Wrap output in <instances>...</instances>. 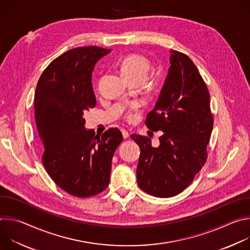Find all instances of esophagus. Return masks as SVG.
<instances>
[{
  "label": "esophagus",
  "instance_id": "1",
  "mask_svg": "<svg viewBox=\"0 0 250 250\" xmlns=\"http://www.w3.org/2000/svg\"><path fill=\"white\" fill-rule=\"evenodd\" d=\"M122 133H123V137L125 139V138H128V136H129V133H128V131L127 130H125V129H124V128H122Z\"/></svg>",
  "mask_w": 250,
  "mask_h": 250
}]
</instances>
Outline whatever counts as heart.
<instances>
[{"instance_id":"heart-1","label":"heart","mask_w":250,"mask_h":250,"mask_svg":"<svg viewBox=\"0 0 250 250\" xmlns=\"http://www.w3.org/2000/svg\"><path fill=\"white\" fill-rule=\"evenodd\" d=\"M152 68L150 60L145 55L138 53H131L123 58L120 64L122 74L129 81H142L145 82L148 78ZM140 104L132 103L125 114L127 120H132L135 112L139 109Z\"/></svg>"}]
</instances>
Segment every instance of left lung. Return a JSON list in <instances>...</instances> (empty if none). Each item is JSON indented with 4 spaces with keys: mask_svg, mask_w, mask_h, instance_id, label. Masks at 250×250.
<instances>
[{
    "mask_svg": "<svg viewBox=\"0 0 250 250\" xmlns=\"http://www.w3.org/2000/svg\"><path fill=\"white\" fill-rule=\"evenodd\" d=\"M168 75L146 126L162 131L159 146L148 136L131 134L140 147L137 184L146 193L169 198L183 192L208 158L213 118L209 93L198 68L184 53L171 50Z\"/></svg>",
    "mask_w": 250,
    "mask_h": 250,
    "instance_id": "left-lung-1",
    "label": "left lung"
}]
</instances>
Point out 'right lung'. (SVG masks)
<instances>
[{"label": "right lung", "instance_id": "add662e5", "mask_svg": "<svg viewBox=\"0 0 250 250\" xmlns=\"http://www.w3.org/2000/svg\"><path fill=\"white\" fill-rule=\"evenodd\" d=\"M111 49L83 46L55 58L42 72L34 95V117L44 147L42 164L68 194L88 198L110 183L112 159L123 141L119 128L102 135L84 127V112L96 105L91 79L96 62Z\"/></svg>", "mask_w": 250, "mask_h": 250}]
</instances>
